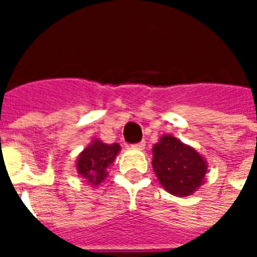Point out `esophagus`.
Returning a JSON list of instances; mask_svg holds the SVG:
<instances>
[{
	"instance_id": "1",
	"label": "esophagus",
	"mask_w": 257,
	"mask_h": 257,
	"mask_svg": "<svg viewBox=\"0 0 257 257\" xmlns=\"http://www.w3.org/2000/svg\"><path fill=\"white\" fill-rule=\"evenodd\" d=\"M145 145H146L145 141H142V142H138V143H135V145H132V147H134V149H143Z\"/></svg>"
}]
</instances>
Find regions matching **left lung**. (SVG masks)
Returning a JSON list of instances; mask_svg holds the SVG:
<instances>
[{"instance_id": "left-lung-1", "label": "left lung", "mask_w": 257, "mask_h": 257, "mask_svg": "<svg viewBox=\"0 0 257 257\" xmlns=\"http://www.w3.org/2000/svg\"><path fill=\"white\" fill-rule=\"evenodd\" d=\"M153 168L160 184L177 196L196 191L206 175V163L195 149L166 135L153 147Z\"/></svg>"}]
</instances>
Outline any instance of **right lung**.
<instances>
[{"label":"right lung","instance_id":"1","mask_svg":"<svg viewBox=\"0 0 257 257\" xmlns=\"http://www.w3.org/2000/svg\"><path fill=\"white\" fill-rule=\"evenodd\" d=\"M119 145H105L103 142L94 141L90 146L86 147L78 159L79 174L93 185L100 184L107 175V167L115 159L119 152Z\"/></svg>","mask_w":257,"mask_h":257}]
</instances>
